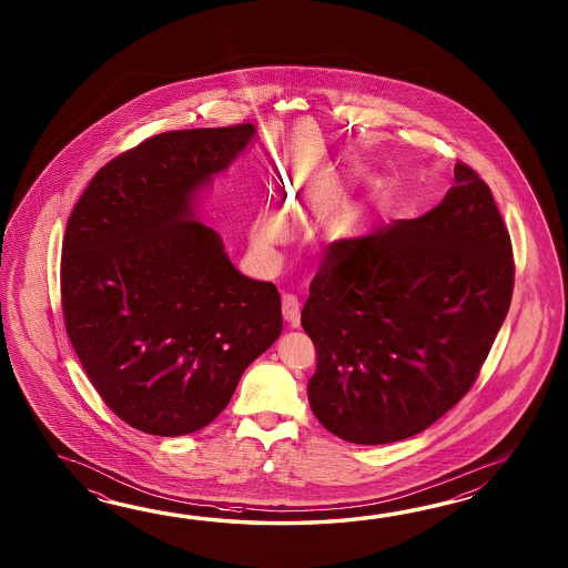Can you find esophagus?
Here are the masks:
<instances>
[{
	"label": "esophagus",
	"instance_id": "obj_1",
	"mask_svg": "<svg viewBox=\"0 0 568 568\" xmlns=\"http://www.w3.org/2000/svg\"><path fill=\"white\" fill-rule=\"evenodd\" d=\"M282 316L292 326L301 323V302H298L294 294H284V298H282Z\"/></svg>",
	"mask_w": 568,
	"mask_h": 568
}]
</instances>
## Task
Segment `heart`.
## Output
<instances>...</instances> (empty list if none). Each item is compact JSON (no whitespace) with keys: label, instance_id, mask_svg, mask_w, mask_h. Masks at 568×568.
I'll use <instances>...</instances> for the list:
<instances>
[{"label":"heart","instance_id":"1","mask_svg":"<svg viewBox=\"0 0 568 568\" xmlns=\"http://www.w3.org/2000/svg\"><path fill=\"white\" fill-rule=\"evenodd\" d=\"M280 235H282V225L276 221H264L255 231V237L264 243L274 242V240H278Z\"/></svg>","mask_w":568,"mask_h":568}]
</instances>
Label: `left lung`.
I'll use <instances>...</instances> for the list:
<instances>
[{
  "label": "left lung",
  "mask_w": 568,
  "mask_h": 568,
  "mask_svg": "<svg viewBox=\"0 0 568 568\" xmlns=\"http://www.w3.org/2000/svg\"><path fill=\"white\" fill-rule=\"evenodd\" d=\"M514 274L491 189L465 162L423 217L331 243L301 316L318 353L308 382L318 423L355 445L435 424L481 372Z\"/></svg>",
  "instance_id": "obj_1"
}]
</instances>
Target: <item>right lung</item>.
Wrapping results in <instances>:
<instances>
[{
    "instance_id": "add662e5",
    "label": "right lung",
    "mask_w": 568,
    "mask_h": 568,
    "mask_svg": "<svg viewBox=\"0 0 568 568\" xmlns=\"http://www.w3.org/2000/svg\"><path fill=\"white\" fill-rule=\"evenodd\" d=\"M252 123L158 133L109 160L62 240L67 335L109 410L145 435L213 423L282 333L272 282L240 274L193 193L254 138Z\"/></svg>"
}]
</instances>
